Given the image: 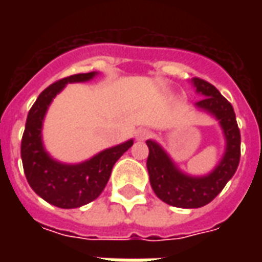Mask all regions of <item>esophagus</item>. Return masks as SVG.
<instances>
[{
    "label": "esophagus",
    "mask_w": 262,
    "mask_h": 262,
    "mask_svg": "<svg viewBox=\"0 0 262 262\" xmlns=\"http://www.w3.org/2000/svg\"><path fill=\"white\" fill-rule=\"evenodd\" d=\"M150 136H151V132L147 130V129H139L136 133L137 140H147Z\"/></svg>",
    "instance_id": "obj_1"
}]
</instances>
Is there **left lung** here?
I'll list each match as a JSON object with an SVG mask.
<instances>
[{"mask_svg":"<svg viewBox=\"0 0 262 262\" xmlns=\"http://www.w3.org/2000/svg\"><path fill=\"white\" fill-rule=\"evenodd\" d=\"M193 85L203 99L198 108L208 111L220 122L226 136V153L219 165L206 177H189L178 170L163 148L153 140H147V170L154 193L171 206L184 209L202 208L217 196L234 176L240 163V129L231 103L214 85L195 77Z\"/></svg>","mask_w":262,"mask_h":262,"instance_id":"8db88e82","label":"left lung"}]
</instances>
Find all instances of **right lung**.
I'll use <instances>...</instances> for the list:
<instances>
[{
  "label": "right lung",
  "mask_w": 262,
  "mask_h": 262,
  "mask_svg": "<svg viewBox=\"0 0 262 262\" xmlns=\"http://www.w3.org/2000/svg\"><path fill=\"white\" fill-rule=\"evenodd\" d=\"M95 73L74 74L56 81L40 92L32 105L20 143L24 172L31 188L46 202L57 208L73 209L97 199L108 184L112 167L133 140L106 148L81 164H61L49 157L42 144V122L48 106L67 82L91 80Z\"/></svg>",
  "instance_id": "add662e5"
}]
</instances>
